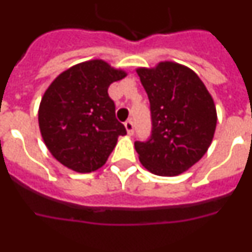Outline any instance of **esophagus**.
<instances>
[{
    "instance_id": "obj_1",
    "label": "esophagus",
    "mask_w": 252,
    "mask_h": 252,
    "mask_svg": "<svg viewBox=\"0 0 252 252\" xmlns=\"http://www.w3.org/2000/svg\"><path fill=\"white\" fill-rule=\"evenodd\" d=\"M125 127H126V131H127V133L128 135H133V124H132V121H126L125 122Z\"/></svg>"
}]
</instances>
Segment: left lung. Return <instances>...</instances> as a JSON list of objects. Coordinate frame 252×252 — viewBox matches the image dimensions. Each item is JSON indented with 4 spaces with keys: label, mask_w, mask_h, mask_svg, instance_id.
<instances>
[{
    "label": "left lung",
    "mask_w": 252,
    "mask_h": 252,
    "mask_svg": "<svg viewBox=\"0 0 252 252\" xmlns=\"http://www.w3.org/2000/svg\"><path fill=\"white\" fill-rule=\"evenodd\" d=\"M137 74L150 102L151 133L135 141V149L153 174L174 177L208 150L217 124L215 103L199 77L180 64L162 62Z\"/></svg>",
    "instance_id": "left-lung-1"
}]
</instances>
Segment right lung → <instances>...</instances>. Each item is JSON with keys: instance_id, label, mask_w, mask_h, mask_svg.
I'll return each mask as SVG.
<instances>
[{"instance_id": "obj_1", "label": "right lung", "mask_w": 252, "mask_h": 252, "mask_svg": "<svg viewBox=\"0 0 252 252\" xmlns=\"http://www.w3.org/2000/svg\"><path fill=\"white\" fill-rule=\"evenodd\" d=\"M126 77L103 60H90L55 78L41 99L39 126L46 148L78 173L104 165L126 128L116 119L108 87Z\"/></svg>"}]
</instances>
